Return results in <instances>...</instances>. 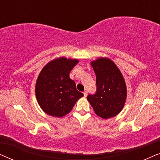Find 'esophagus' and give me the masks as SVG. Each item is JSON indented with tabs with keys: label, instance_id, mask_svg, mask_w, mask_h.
Returning a JSON list of instances; mask_svg holds the SVG:
<instances>
[{
	"label": "esophagus",
	"instance_id": "1",
	"mask_svg": "<svg viewBox=\"0 0 160 160\" xmlns=\"http://www.w3.org/2000/svg\"><path fill=\"white\" fill-rule=\"evenodd\" d=\"M83 94H84V97H87V94H88V92H87V91H84Z\"/></svg>",
	"mask_w": 160,
	"mask_h": 160
}]
</instances>
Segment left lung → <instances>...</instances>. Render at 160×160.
<instances>
[{"instance_id": "obj_1", "label": "left lung", "mask_w": 160, "mask_h": 160, "mask_svg": "<svg viewBox=\"0 0 160 160\" xmlns=\"http://www.w3.org/2000/svg\"><path fill=\"white\" fill-rule=\"evenodd\" d=\"M97 77V91L87 99L95 113L107 119L122 110L127 99V86L123 77L113 61L99 58L91 63Z\"/></svg>"}]
</instances>
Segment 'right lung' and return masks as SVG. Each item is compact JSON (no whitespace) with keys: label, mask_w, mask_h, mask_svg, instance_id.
Wrapping results in <instances>:
<instances>
[{"label":"right lung","mask_w":160,"mask_h":160,"mask_svg":"<svg viewBox=\"0 0 160 160\" xmlns=\"http://www.w3.org/2000/svg\"><path fill=\"white\" fill-rule=\"evenodd\" d=\"M79 62L64 57L55 58L44 66L36 82V97L42 110L55 117L69 113L76 102L83 97L77 90L69 73Z\"/></svg>","instance_id":"obj_1"}]
</instances>
